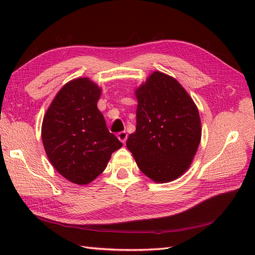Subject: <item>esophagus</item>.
Wrapping results in <instances>:
<instances>
[{
  "label": "esophagus",
  "mask_w": 255,
  "mask_h": 255,
  "mask_svg": "<svg viewBox=\"0 0 255 255\" xmlns=\"http://www.w3.org/2000/svg\"><path fill=\"white\" fill-rule=\"evenodd\" d=\"M127 137H128V134H127L126 131H121V132L117 133V138H118L119 140H121V141H122L123 143L126 142Z\"/></svg>",
  "instance_id": "obj_1"
}]
</instances>
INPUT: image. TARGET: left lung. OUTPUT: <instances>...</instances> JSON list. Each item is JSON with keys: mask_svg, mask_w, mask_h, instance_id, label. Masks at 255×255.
I'll return each instance as SVG.
<instances>
[{"mask_svg": "<svg viewBox=\"0 0 255 255\" xmlns=\"http://www.w3.org/2000/svg\"><path fill=\"white\" fill-rule=\"evenodd\" d=\"M136 96L137 126L127 148L151 180H175L191 165L199 145L197 107L175 79L158 71L137 89Z\"/></svg>", "mask_w": 255, "mask_h": 255, "instance_id": "1", "label": "left lung"}]
</instances>
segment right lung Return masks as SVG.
<instances>
[{
    "instance_id": "1",
    "label": "right lung",
    "mask_w": 255,
    "mask_h": 255,
    "mask_svg": "<svg viewBox=\"0 0 255 255\" xmlns=\"http://www.w3.org/2000/svg\"><path fill=\"white\" fill-rule=\"evenodd\" d=\"M100 96L101 89L88 78L73 80L58 92L42 122L48 159L62 176L80 185L99 176L123 145L97 108Z\"/></svg>"
}]
</instances>
